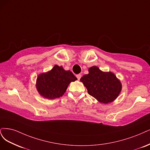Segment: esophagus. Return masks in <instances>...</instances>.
I'll return each mask as SVG.
<instances>
[{
    "instance_id": "esophagus-1",
    "label": "esophagus",
    "mask_w": 150,
    "mask_h": 150,
    "mask_svg": "<svg viewBox=\"0 0 150 150\" xmlns=\"http://www.w3.org/2000/svg\"><path fill=\"white\" fill-rule=\"evenodd\" d=\"M76 78H77V79H78L79 80L81 79V74H78V75H76Z\"/></svg>"
}]
</instances>
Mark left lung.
I'll list each match as a JSON object with an SVG mask.
<instances>
[{
    "mask_svg": "<svg viewBox=\"0 0 150 150\" xmlns=\"http://www.w3.org/2000/svg\"><path fill=\"white\" fill-rule=\"evenodd\" d=\"M88 93L100 103H112L120 95L122 88L120 80L112 71H103L98 67L88 69V74L80 79Z\"/></svg>",
    "mask_w": 150,
    "mask_h": 150,
    "instance_id": "obj_1",
    "label": "left lung"
}]
</instances>
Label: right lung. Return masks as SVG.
Returning a JSON list of instances; mask_svg holds the SVG:
<instances>
[{"label": "right lung", "mask_w": 150, "mask_h": 150, "mask_svg": "<svg viewBox=\"0 0 150 150\" xmlns=\"http://www.w3.org/2000/svg\"><path fill=\"white\" fill-rule=\"evenodd\" d=\"M76 80L71 71L55 65L52 70L38 75L36 88L43 98L53 100L62 96L71 82Z\"/></svg>", "instance_id": "obj_1"}]
</instances>
